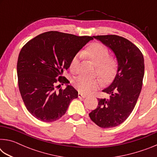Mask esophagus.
<instances>
[{
  "label": "esophagus",
  "instance_id": "esophagus-1",
  "mask_svg": "<svg viewBox=\"0 0 157 157\" xmlns=\"http://www.w3.org/2000/svg\"><path fill=\"white\" fill-rule=\"evenodd\" d=\"M86 97V95L83 94H82V93H79V94H78V98H84Z\"/></svg>",
  "mask_w": 157,
  "mask_h": 157
}]
</instances>
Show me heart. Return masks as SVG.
<instances>
[{
	"instance_id": "obj_1",
	"label": "heart",
	"mask_w": 157,
	"mask_h": 157,
	"mask_svg": "<svg viewBox=\"0 0 157 157\" xmlns=\"http://www.w3.org/2000/svg\"><path fill=\"white\" fill-rule=\"evenodd\" d=\"M82 55L96 66V75L105 84L110 83L115 78L118 69V62L114 56H111L109 50L104 45L100 43H93L82 50ZM79 55H75L69 63V68L73 73L78 70ZM101 84L98 78L89 79L79 77L73 82V86L79 92L82 94H90L97 89Z\"/></svg>"
}]
</instances>
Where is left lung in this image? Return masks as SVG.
<instances>
[{
  "instance_id": "obj_1",
  "label": "left lung",
  "mask_w": 157,
  "mask_h": 157,
  "mask_svg": "<svg viewBox=\"0 0 157 157\" xmlns=\"http://www.w3.org/2000/svg\"><path fill=\"white\" fill-rule=\"evenodd\" d=\"M112 50L118 62L116 78L103 92L109 98H98V105L89 113L91 121L102 128L119 125L126 120L136 104L144 76V58L134 44L118 35L94 36Z\"/></svg>"
}]
</instances>
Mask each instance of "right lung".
Returning <instances> with one entry per match:
<instances>
[{"mask_svg": "<svg viewBox=\"0 0 157 157\" xmlns=\"http://www.w3.org/2000/svg\"><path fill=\"white\" fill-rule=\"evenodd\" d=\"M93 37L50 31L39 34L21 50L17 62L18 88L34 118L49 123L63 116L78 92L62 76L72 58Z\"/></svg>", "mask_w": 157, "mask_h": 157, "instance_id": "add662e5", "label": "right lung"}]
</instances>
